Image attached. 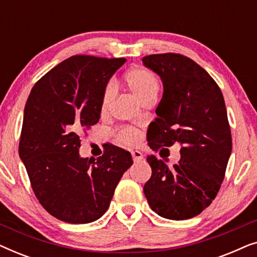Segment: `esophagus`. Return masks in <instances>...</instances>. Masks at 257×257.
Listing matches in <instances>:
<instances>
[{
	"instance_id": "1",
	"label": "esophagus",
	"mask_w": 257,
	"mask_h": 257,
	"mask_svg": "<svg viewBox=\"0 0 257 257\" xmlns=\"http://www.w3.org/2000/svg\"><path fill=\"white\" fill-rule=\"evenodd\" d=\"M131 154H132L133 161H135V163H139V161H142L143 158H144L143 153L140 152V151H132Z\"/></svg>"
}]
</instances>
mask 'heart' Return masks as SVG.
<instances>
[{
	"label": "heart",
	"mask_w": 257,
	"mask_h": 257,
	"mask_svg": "<svg viewBox=\"0 0 257 257\" xmlns=\"http://www.w3.org/2000/svg\"><path fill=\"white\" fill-rule=\"evenodd\" d=\"M124 80L126 85L132 91L133 94L144 104L150 99H156L158 91H159V79L152 71L142 66L130 69L125 73ZM114 98V86L112 84H107L105 86L101 94L100 100V112L106 113L111 106L112 100ZM119 140L125 145H135L138 143L139 136L135 128L125 127L119 132Z\"/></svg>",
	"instance_id": "obj_1"
}]
</instances>
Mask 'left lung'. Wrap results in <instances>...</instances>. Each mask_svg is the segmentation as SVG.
Segmentation results:
<instances>
[{"label": "left lung", "instance_id": "8db88e82", "mask_svg": "<svg viewBox=\"0 0 257 257\" xmlns=\"http://www.w3.org/2000/svg\"><path fill=\"white\" fill-rule=\"evenodd\" d=\"M143 63L157 73L164 93L147 131L152 150L180 145L181 159L170 167L147 157L152 175L144 193L152 210L170 220L199 215L217 194L231 153L226 105L209 73L179 54L145 56Z\"/></svg>", "mask_w": 257, "mask_h": 257}]
</instances>
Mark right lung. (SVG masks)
<instances>
[{"mask_svg": "<svg viewBox=\"0 0 257 257\" xmlns=\"http://www.w3.org/2000/svg\"><path fill=\"white\" fill-rule=\"evenodd\" d=\"M125 58L72 56L45 73L28 97L19 153L44 209L68 223H89L106 212L133 164L110 145L101 157L79 156V136L97 124L105 86Z\"/></svg>", "mask_w": 257, "mask_h": 257, "instance_id": "1", "label": "right lung"}]
</instances>
